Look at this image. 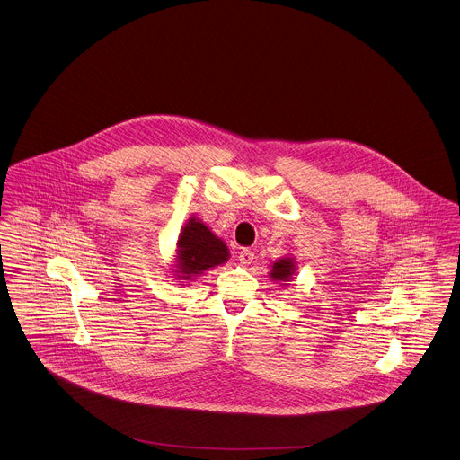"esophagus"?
I'll list each match as a JSON object with an SVG mask.
<instances>
[{"label":"esophagus","mask_w":460,"mask_h":460,"mask_svg":"<svg viewBox=\"0 0 460 460\" xmlns=\"http://www.w3.org/2000/svg\"><path fill=\"white\" fill-rule=\"evenodd\" d=\"M253 252L252 250H248V248H243L240 253H238V259H240V264H243V266H248V264H252L253 262Z\"/></svg>","instance_id":"obj_1"}]
</instances>
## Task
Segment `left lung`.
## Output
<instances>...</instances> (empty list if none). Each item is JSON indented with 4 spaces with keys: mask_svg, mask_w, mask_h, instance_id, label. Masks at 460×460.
Segmentation results:
<instances>
[{
    "mask_svg": "<svg viewBox=\"0 0 460 460\" xmlns=\"http://www.w3.org/2000/svg\"><path fill=\"white\" fill-rule=\"evenodd\" d=\"M292 273H294L292 259H280L279 262L273 264V270H271V277L277 280H287L290 279Z\"/></svg>",
    "mask_w": 460,
    "mask_h": 460,
    "instance_id": "8db88e82",
    "label": "left lung"
}]
</instances>
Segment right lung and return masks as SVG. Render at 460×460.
Segmentation results:
<instances>
[{
    "mask_svg": "<svg viewBox=\"0 0 460 460\" xmlns=\"http://www.w3.org/2000/svg\"><path fill=\"white\" fill-rule=\"evenodd\" d=\"M227 247L218 240L212 231L198 222L190 220L178 240V270L180 277L190 279L203 273L213 266H218L227 261Z\"/></svg>",
    "mask_w": 460,
    "mask_h": 460,
    "instance_id": "add662e5",
    "label": "right lung"
}]
</instances>
